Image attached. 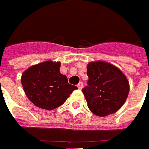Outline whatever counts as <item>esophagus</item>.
Wrapping results in <instances>:
<instances>
[{"label":"esophagus","instance_id":"1","mask_svg":"<svg viewBox=\"0 0 149 149\" xmlns=\"http://www.w3.org/2000/svg\"><path fill=\"white\" fill-rule=\"evenodd\" d=\"M83 86H84V84H83V83H82V82H79V83L78 84V85H77V87H78V88H79V89H82Z\"/></svg>","mask_w":149,"mask_h":149}]
</instances>
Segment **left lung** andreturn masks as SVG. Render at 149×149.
<instances>
[{
  "instance_id": "obj_1",
  "label": "left lung",
  "mask_w": 149,
  "mask_h": 149,
  "mask_svg": "<svg viewBox=\"0 0 149 149\" xmlns=\"http://www.w3.org/2000/svg\"><path fill=\"white\" fill-rule=\"evenodd\" d=\"M88 85L82 92L91 111L106 116L117 111L125 103L130 86L118 68L104 61L90 62L87 66Z\"/></svg>"
}]
</instances>
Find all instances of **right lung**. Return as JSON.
Here are the masks:
<instances>
[{
    "label": "right lung",
    "instance_id": "add662e5",
    "mask_svg": "<svg viewBox=\"0 0 149 149\" xmlns=\"http://www.w3.org/2000/svg\"><path fill=\"white\" fill-rule=\"evenodd\" d=\"M60 62L47 61L29 67L23 73L21 83L28 98L46 110L57 108L78 88L68 83L60 72Z\"/></svg>",
    "mask_w": 149,
    "mask_h": 149
}]
</instances>
